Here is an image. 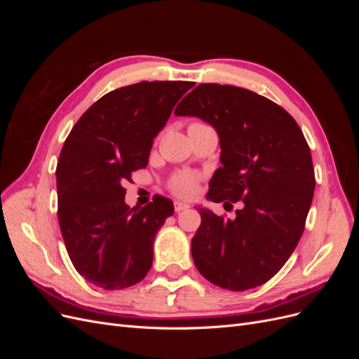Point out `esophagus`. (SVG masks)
<instances>
[{
  "mask_svg": "<svg viewBox=\"0 0 359 359\" xmlns=\"http://www.w3.org/2000/svg\"><path fill=\"white\" fill-rule=\"evenodd\" d=\"M187 208H189V205H187V203L180 202V201H175V202H173V210H175V212L186 211Z\"/></svg>",
  "mask_w": 359,
  "mask_h": 359,
  "instance_id": "34e87169",
  "label": "esophagus"
}]
</instances>
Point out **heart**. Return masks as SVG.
Here are the masks:
<instances>
[{"label": "heart", "instance_id": "b5f03b06", "mask_svg": "<svg viewBox=\"0 0 359 359\" xmlns=\"http://www.w3.org/2000/svg\"><path fill=\"white\" fill-rule=\"evenodd\" d=\"M198 182H199L198 173L190 172V170H181L169 180L168 187L173 194H177V196L189 198L194 191H196Z\"/></svg>", "mask_w": 359, "mask_h": 359}]
</instances>
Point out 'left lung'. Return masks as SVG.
I'll return each mask as SVG.
<instances>
[{
  "mask_svg": "<svg viewBox=\"0 0 359 359\" xmlns=\"http://www.w3.org/2000/svg\"><path fill=\"white\" fill-rule=\"evenodd\" d=\"M173 114L198 116L217 130L223 168L214 173L208 198L241 202L233 220L199 208L194 265L223 289L266 283L295 250L316 186L299 126L266 97L220 83L198 85Z\"/></svg>",
  "mask_w": 359,
  "mask_h": 359,
  "instance_id": "left-lung-1",
  "label": "left lung"
}]
</instances>
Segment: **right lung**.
<instances>
[{
  "label": "right lung",
  "instance_id": "add662e5",
  "mask_svg": "<svg viewBox=\"0 0 359 359\" xmlns=\"http://www.w3.org/2000/svg\"><path fill=\"white\" fill-rule=\"evenodd\" d=\"M194 83L142 81L104 94L78 119L57 165L58 222L76 271L97 287L126 289L153 265L156 233L173 214L157 196L126 205V181L148 165L153 139Z\"/></svg>",
  "mask_w": 359,
  "mask_h": 359
}]
</instances>
